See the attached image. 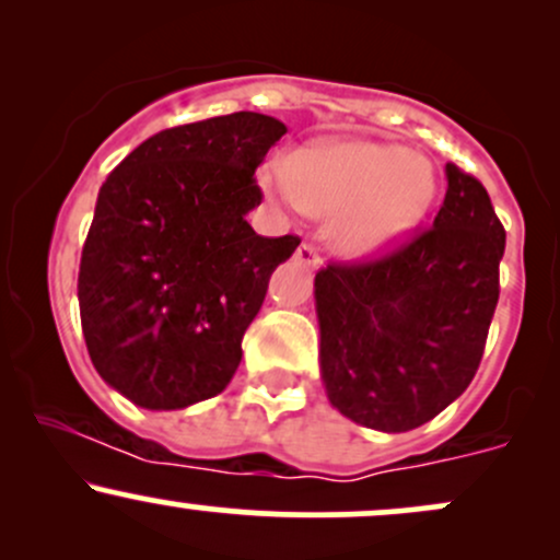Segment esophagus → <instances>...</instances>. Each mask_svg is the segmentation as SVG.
Here are the masks:
<instances>
[{
  "label": "esophagus",
  "mask_w": 560,
  "mask_h": 560,
  "mask_svg": "<svg viewBox=\"0 0 560 560\" xmlns=\"http://www.w3.org/2000/svg\"><path fill=\"white\" fill-rule=\"evenodd\" d=\"M294 260L302 262L305 268H311V271H316V268H320V253L316 244L311 242H302L298 247V253H294Z\"/></svg>",
  "instance_id": "obj_1"
}]
</instances>
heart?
<instances>
[{
  "label": "heart",
  "mask_w": 560,
  "mask_h": 560,
  "mask_svg": "<svg viewBox=\"0 0 560 560\" xmlns=\"http://www.w3.org/2000/svg\"><path fill=\"white\" fill-rule=\"evenodd\" d=\"M281 202L316 215H339L334 244L347 258H374L408 234L432 205L434 168L419 152L376 141L307 147L284 168L266 173Z\"/></svg>",
  "instance_id": "1"
}]
</instances>
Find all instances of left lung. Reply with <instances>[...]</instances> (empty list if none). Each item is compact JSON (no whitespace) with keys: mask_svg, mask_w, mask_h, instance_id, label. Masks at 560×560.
<instances>
[{"mask_svg":"<svg viewBox=\"0 0 560 560\" xmlns=\"http://www.w3.org/2000/svg\"><path fill=\"white\" fill-rule=\"evenodd\" d=\"M429 229L374 260L316 273L329 402L378 432L432 421L471 384L500 298L505 229L479 178L445 165Z\"/></svg>","mask_w":560,"mask_h":560,"instance_id":"obj_1","label":"left lung"}]
</instances>
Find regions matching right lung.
<instances>
[{
  "label": "right lung",
  "instance_id": "right-lung-1",
  "mask_svg": "<svg viewBox=\"0 0 560 560\" xmlns=\"http://www.w3.org/2000/svg\"><path fill=\"white\" fill-rule=\"evenodd\" d=\"M284 133L260 113L165 128L102 184L81 253V329L96 374L133 405L186 408L240 369L268 279L300 244L244 218L262 199L255 168Z\"/></svg>",
  "mask_w": 560,
  "mask_h": 560
}]
</instances>
